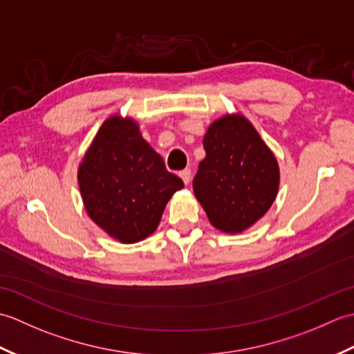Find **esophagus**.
I'll return each mask as SVG.
<instances>
[{
	"label": "esophagus",
	"mask_w": 354,
	"mask_h": 354,
	"mask_svg": "<svg viewBox=\"0 0 354 354\" xmlns=\"http://www.w3.org/2000/svg\"><path fill=\"white\" fill-rule=\"evenodd\" d=\"M179 176H181L184 184H189L192 181V170L190 169H185V170H183L181 173H179Z\"/></svg>",
	"instance_id": "1"
}]
</instances>
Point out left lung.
Instances as JSON below:
<instances>
[{"label":"left lung","instance_id":"1","mask_svg":"<svg viewBox=\"0 0 354 354\" xmlns=\"http://www.w3.org/2000/svg\"><path fill=\"white\" fill-rule=\"evenodd\" d=\"M202 142L207 155L193 179L194 196L214 228L237 234L265 216L275 201L278 162L242 114L217 118Z\"/></svg>","mask_w":354,"mask_h":354}]
</instances>
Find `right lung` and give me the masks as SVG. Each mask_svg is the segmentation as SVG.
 I'll use <instances>...</instances> for the list:
<instances>
[{
	"instance_id": "right-lung-1",
	"label": "right lung",
	"mask_w": 354,
	"mask_h": 354,
	"mask_svg": "<svg viewBox=\"0 0 354 354\" xmlns=\"http://www.w3.org/2000/svg\"><path fill=\"white\" fill-rule=\"evenodd\" d=\"M79 189L93 222L122 243L149 237L184 183L141 137L132 118L109 117L79 165Z\"/></svg>"
}]
</instances>
